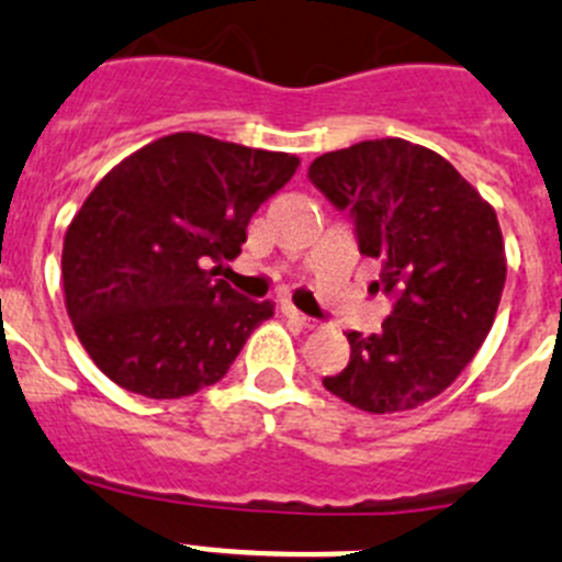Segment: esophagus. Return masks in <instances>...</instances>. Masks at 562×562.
<instances>
[{
	"mask_svg": "<svg viewBox=\"0 0 562 562\" xmlns=\"http://www.w3.org/2000/svg\"><path fill=\"white\" fill-rule=\"evenodd\" d=\"M282 313H285V316L291 318V322H296V325H300V327H316V322H313L311 316H305V313H302V311H296V307H293L291 302H288V305H282Z\"/></svg>",
	"mask_w": 562,
	"mask_h": 562,
	"instance_id": "obj_1",
	"label": "esophagus"
}]
</instances>
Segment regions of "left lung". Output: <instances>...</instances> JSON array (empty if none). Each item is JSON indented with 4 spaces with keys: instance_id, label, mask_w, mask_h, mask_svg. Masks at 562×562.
Wrapping results in <instances>:
<instances>
[{
    "instance_id": "left-lung-1",
    "label": "left lung",
    "mask_w": 562,
    "mask_h": 562,
    "mask_svg": "<svg viewBox=\"0 0 562 562\" xmlns=\"http://www.w3.org/2000/svg\"><path fill=\"white\" fill-rule=\"evenodd\" d=\"M307 179L350 212L361 255L392 296L381 330L347 333L350 363L325 389L369 414L417 408L451 386L493 327L507 280L495 210L451 161L397 136L318 156Z\"/></svg>"
}]
</instances>
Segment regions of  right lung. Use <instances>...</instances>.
<instances>
[{
    "label": "right lung",
    "instance_id": "obj_1",
    "mask_svg": "<svg viewBox=\"0 0 562 562\" xmlns=\"http://www.w3.org/2000/svg\"><path fill=\"white\" fill-rule=\"evenodd\" d=\"M300 159L181 131L94 187L60 255L64 296L89 358L117 386L173 401L218 383L274 302L218 280L246 226Z\"/></svg>",
    "mask_w": 562,
    "mask_h": 562
}]
</instances>
